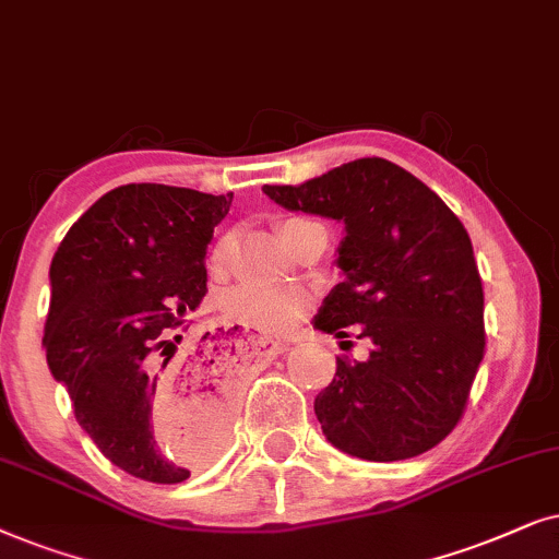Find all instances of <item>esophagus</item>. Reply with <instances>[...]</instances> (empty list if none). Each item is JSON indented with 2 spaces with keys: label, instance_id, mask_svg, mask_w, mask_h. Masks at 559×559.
Here are the masks:
<instances>
[{
  "label": "esophagus",
  "instance_id": "34e87169",
  "mask_svg": "<svg viewBox=\"0 0 559 559\" xmlns=\"http://www.w3.org/2000/svg\"><path fill=\"white\" fill-rule=\"evenodd\" d=\"M250 337H252V347H255V353H260V355L273 357V355H281L286 349L284 342L267 337V334H250Z\"/></svg>",
  "mask_w": 559,
  "mask_h": 559
}]
</instances>
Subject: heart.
I'll use <instances>...</instances> for the list:
<instances>
[{
    "mask_svg": "<svg viewBox=\"0 0 559 559\" xmlns=\"http://www.w3.org/2000/svg\"><path fill=\"white\" fill-rule=\"evenodd\" d=\"M301 219H288L281 227V233ZM229 252H233V235H222L210 252V265L214 271H222L227 265ZM311 294L299 286H258L242 284L229 288L222 296V309L229 319L242 322L263 332H288L309 314Z\"/></svg>",
    "mask_w": 559,
    "mask_h": 559,
    "instance_id": "1",
    "label": "heart"
}]
</instances>
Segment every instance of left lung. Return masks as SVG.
<instances>
[{
    "label": "left lung",
    "instance_id": "8db88e82",
    "mask_svg": "<svg viewBox=\"0 0 559 559\" xmlns=\"http://www.w3.org/2000/svg\"><path fill=\"white\" fill-rule=\"evenodd\" d=\"M292 212L345 225L342 284L314 326L373 342L368 360L337 357L314 399L334 448L393 463L440 444L463 419L486 347L483 284L473 245L429 186L385 158H360L299 186H263ZM345 345V342H342Z\"/></svg>",
    "mask_w": 559,
    "mask_h": 559
}]
</instances>
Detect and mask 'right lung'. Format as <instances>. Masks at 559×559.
I'll use <instances>...</instances> for the list:
<instances>
[{
	"instance_id": "obj_1",
	"label": "right lung",
	"mask_w": 559,
	"mask_h": 559,
	"mask_svg": "<svg viewBox=\"0 0 559 559\" xmlns=\"http://www.w3.org/2000/svg\"><path fill=\"white\" fill-rule=\"evenodd\" d=\"M229 204L233 193L117 186L73 222L50 263V373L102 455L140 480H186L225 448L235 419V347L212 340L183 357L181 334L170 337L204 299L206 245ZM174 395L185 396L178 407ZM155 405L175 408L181 441L159 440Z\"/></svg>"
}]
</instances>
